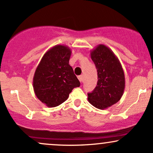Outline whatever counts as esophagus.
<instances>
[{
    "mask_svg": "<svg viewBox=\"0 0 153 153\" xmlns=\"http://www.w3.org/2000/svg\"><path fill=\"white\" fill-rule=\"evenodd\" d=\"M78 79H79V80H80V82H83V75H79V76H78Z\"/></svg>",
    "mask_w": 153,
    "mask_h": 153,
    "instance_id": "obj_1",
    "label": "esophagus"
}]
</instances>
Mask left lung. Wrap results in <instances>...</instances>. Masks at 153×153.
Segmentation results:
<instances>
[{"mask_svg": "<svg viewBox=\"0 0 153 153\" xmlns=\"http://www.w3.org/2000/svg\"><path fill=\"white\" fill-rule=\"evenodd\" d=\"M91 57L97 69V85L88 94L91 105L105 109L117 103L125 88V78L119 59L108 47L98 45L91 51Z\"/></svg>", "mask_w": 153, "mask_h": 153, "instance_id": "left-lung-1", "label": "left lung"}]
</instances>
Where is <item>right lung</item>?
<instances>
[{"label": "right lung", "instance_id": "1", "mask_svg": "<svg viewBox=\"0 0 153 153\" xmlns=\"http://www.w3.org/2000/svg\"><path fill=\"white\" fill-rule=\"evenodd\" d=\"M71 50L55 45L44 54L33 78L36 97L48 107H55L68 99L74 88L80 83L69 65Z\"/></svg>", "mask_w": 153, "mask_h": 153}]
</instances>
